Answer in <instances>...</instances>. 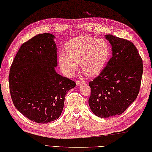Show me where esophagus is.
Masks as SVG:
<instances>
[{"label":"esophagus","mask_w":152,"mask_h":152,"mask_svg":"<svg viewBox=\"0 0 152 152\" xmlns=\"http://www.w3.org/2000/svg\"><path fill=\"white\" fill-rule=\"evenodd\" d=\"M85 83V82L84 81H76V84H77V86H81V85H82V84H84Z\"/></svg>","instance_id":"34e87169"}]
</instances>
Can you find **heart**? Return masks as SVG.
<instances>
[{
	"label": "heart",
	"instance_id": "b5f03b06",
	"mask_svg": "<svg viewBox=\"0 0 152 152\" xmlns=\"http://www.w3.org/2000/svg\"><path fill=\"white\" fill-rule=\"evenodd\" d=\"M67 54L61 53L58 63L68 76H73L80 64L87 76H94L102 71L110 55V46L106 40L89 36L71 39L66 44Z\"/></svg>",
	"mask_w": 152,
	"mask_h": 152
}]
</instances>
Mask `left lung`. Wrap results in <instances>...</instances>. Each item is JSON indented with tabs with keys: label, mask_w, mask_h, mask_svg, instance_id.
Returning a JSON list of instances; mask_svg holds the SVG:
<instances>
[{
	"label": "left lung",
	"mask_w": 152,
	"mask_h": 152,
	"mask_svg": "<svg viewBox=\"0 0 152 152\" xmlns=\"http://www.w3.org/2000/svg\"><path fill=\"white\" fill-rule=\"evenodd\" d=\"M112 47V57L99 75L89 83V105L100 118L123 113L135 100L140 89L143 61L130 41L111 34L104 36Z\"/></svg>",
	"instance_id": "1"
}]
</instances>
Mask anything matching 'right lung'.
Returning <instances> with one entry per match:
<instances>
[{"label":"right lung","mask_w":152,"mask_h":152,"mask_svg":"<svg viewBox=\"0 0 152 152\" xmlns=\"http://www.w3.org/2000/svg\"><path fill=\"white\" fill-rule=\"evenodd\" d=\"M53 34H38L20 47L9 76L15 108L29 120L48 123L58 119L67 91L75 81L56 72L57 48Z\"/></svg>","instance_id":"obj_1"}]
</instances>
